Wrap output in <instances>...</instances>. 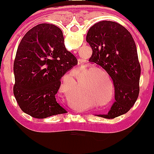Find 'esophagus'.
I'll return each mask as SVG.
<instances>
[{
    "label": "esophagus",
    "instance_id": "esophagus-1",
    "mask_svg": "<svg viewBox=\"0 0 154 154\" xmlns=\"http://www.w3.org/2000/svg\"><path fill=\"white\" fill-rule=\"evenodd\" d=\"M82 59H79L78 60V65H79V66H82Z\"/></svg>",
    "mask_w": 154,
    "mask_h": 154
}]
</instances>
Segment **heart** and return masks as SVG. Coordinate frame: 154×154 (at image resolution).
I'll return each instance as SVG.
<instances>
[{"label":"heart","instance_id":"heart-1","mask_svg":"<svg viewBox=\"0 0 154 154\" xmlns=\"http://www.w3.org/2000/svg\"><path fill=\"white\" fill-rule=\"evenodd\" d=\"M87 91V93H86L87 94L94 95V96H98L100 101H103L106 98V94L102 92V85L100 81L94 83V85H90Z\"/></svg>","mask_w":154,"mask_h":154}]
</instances>
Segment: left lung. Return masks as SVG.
Returning <instances> with one entry per match:
<instances>
[{"mask_svg": "<svg viewBox=\"0 0 154 154\" xmlns=\"http://www.w3.org/2000/svg\"><path fill=\"white\" fill-rule=\"evenodd\" d=\"M86 41L93 50L89 61L102 67L114 86L116 101L108 114L98 116L114 119L126 114L135 104L140 91V65L131 34L118 23L101 21L90 28Z\"/></svg>", "mask_w": 154, "mask_h": 154, "instance_id": "obj_1", "label": "left lung"}]
</instances>
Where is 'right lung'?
Wrapping results in <instances>:
<instances>
[{
    "instance_id": "add662e5",
    "label": "right lung",
    "mask_w": 154,
    "mask_h": 154,
    "mask_svg": "<svg viewBox=\"0 0 154 154\" xmlns=\"http://www.w3.org/2000/svg\"><path fill=\"white\" fill-rule=\"evenodd\" d=\"M77 64L58 26L40 24L28 31L14 63V95L22 111L37 119L66 113L55 95L61 77Z\"/></svg>"
}]
</instances>
